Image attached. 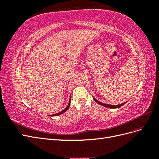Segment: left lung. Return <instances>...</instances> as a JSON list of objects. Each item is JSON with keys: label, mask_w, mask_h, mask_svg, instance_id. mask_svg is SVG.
Segmentation results:
<instances>
[{"label": "left lung", "mask_w": 159, "mask_h": 159, "mask_svg": "<svg viewBox=\"0 0 159 159\" xmlns=\"http://www.w3.org/2000/svg\"><path fill=\"white\" fill-rule=\"evenodd\" d=\"M93 98V99L95 100V102H96V103H98V104H99V105H103V106H105V107H109V108H113V109H115V108H119V107H121L122 105H123L125 103H126V102L125 103H122V104H120V105H108V104H105V103H101V102H98V100H96L94 98Z\"/></svg>", "instance_id": "left-lung-1"}]
</instances>
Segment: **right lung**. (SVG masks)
<instances>
[{
	"mask_svg": "<svg viewBox=\"0 0 159 159\" xmlns=\"http://www.w3.org/2000/svg\"><path fill=\"white\" fill-rule=\"evenodd\" d=\"M70 103H71V98H70V101H69V103H68V106H67L63 111H61V112H60V113H56V114H54V115H51L50 116H57V115H61V114H62V113H64L65 111H66L69 109L70 105Z\"/></svg>",
	"mask_w": 159,
	"mask_h": 159,
	"instance_id": "obj_1",
	"label": "right lung"
}]
</instances>
